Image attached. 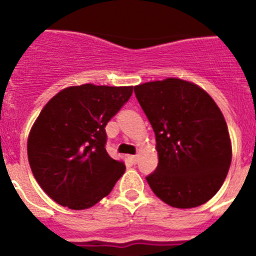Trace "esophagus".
<instances>
[{
    "mask_svg": "<svg viewBox=\"0 0 256 256\" xmlns=\"http://www.w3.org/2000/svg\"><path fill=\"white\" fill-rule=\"evenodd\" d=\"M130 160L133 162V164H136V162H137V160H138V155H130Z\"/></svg>",
    "mask_w": 256,
    "mask_h": 256,
    "instance_id": "esophagus-1",
    "label": "esophagus"
}]
</instances>
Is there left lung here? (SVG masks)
<instances>
[{"label":"left lung","instance_id":"left-lung-1","mask_svg":"<svg viewBox=\"0 0 256 256\" xmlns=\"http://www.w3.org/2000/svg\"><path fill=\"white\" fill-rule=\"evenodd\" d=\"M134 94L155 132L158 168L146 177L165 204L191 209L222 187L232 144L220 108L195 83L166 78L134 86Z\"/></svg>","mask_w":256,"mask_h":256}]
</instances>
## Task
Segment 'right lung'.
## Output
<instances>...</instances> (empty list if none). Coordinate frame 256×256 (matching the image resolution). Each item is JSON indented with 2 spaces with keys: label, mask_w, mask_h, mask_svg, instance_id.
Segmentation results:
<instances>
[{
  "label": "right lung",
  "mask_w": 256,
  "mask_h": 256,
  "mask_svg": "<svg viewBox=\"0 0 256 256\" xmlns=\"http://www.w3.org/2000/svg\"><path fill=\"white\" fill-rule=\"evenodd\" d=\"M132 92V86H72L42 108L28 136V160L38 184L58 204L88 209L124 174V162L106 152L105 126Z\"/></svg>",
  "instance_id": "obj_1"
}]
</instances>
